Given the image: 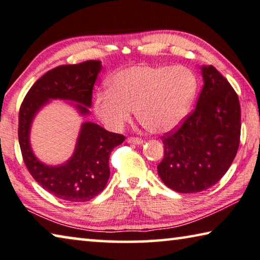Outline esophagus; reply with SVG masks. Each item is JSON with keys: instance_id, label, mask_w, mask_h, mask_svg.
I'll return each instance as SVG.
<instances>
[{"instance_id": "34e87169", "label": "esophagus", "mask_w": 260, "mask_h": 260, "mask_svg": "<svg viewBox=\"0 0 260 260\" xmlns=\"http://www.w3.org/2000/svg\"><path fill=\"white\" fill-rule=\"evenodd\" d=\"M127 142L133 143V145H142L143 140L140 139V138H128V139H127Z\"/></svg>"}]
</instances>
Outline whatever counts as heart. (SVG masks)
I'll use <instances>...</instances> for the list:
<instances>
[{
    "label": "heart",
    "instance_id": "obj_1",
    "mask_svg": "<svg viewBox=\"0 0 260 260\" xmlns=\"http://www.w3.org/2000/svg\"><path fill=\"white\" fill-rule=\"evenodd\" d=\"M109 86L96 93L93 103L94 112L108 128L120 129L135 110L150 133L166 134L187 115L198 81L184 66L138 64L114 73Z\"/></svg>",
    "mask_w": 260,
    "mask_h": 260
}]
</instances>
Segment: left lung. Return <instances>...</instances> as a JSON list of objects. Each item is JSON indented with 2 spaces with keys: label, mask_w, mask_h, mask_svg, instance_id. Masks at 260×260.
Returning <instances> with one entry per match:
<instances>
[{
  "label": "left lung",
  "mask_w": 260,
  "mask_h": 260,
  "mask_svg": "<svg viewBox=\"0 0 260 260\" xmlns=\"http://www.w3.org/2000/svg\"><path fill=\"white\" fill-rule=\"evenodd\" d=\"M203 90L196 110L178 128L162 138L164 157L158 176L179 193H197L215 185L237 154L241 106L233 86L213 66H203Z\"/></svg>",
  "instance_id": "8db88e82"
}]
</instances>
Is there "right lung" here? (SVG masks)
<instances>
[{"instance_id":"obj_1","label":"right lung","mask_w":260,"mask_h":260,"mask_svg":"<svg viewBox=\"0 0 260 260\" xmlns=\"http://www.w3.org/2000/svg\"><path fill=\"white\" fill-rule=\"evenodd\" d=\"M101 71L102 63L97 60L59 66L31 86L19 109L18 140L28 172L41 187L72 203L91 200L105 188L110 177V154L114 147L121 145L125 137L94 122H83L72 157L61 166L52 167L40 162L32 151L31 123L49 100L75 102L77 104L74 106L80 114L88 115L93 84Z\"/></svg>"}]
</instances>
